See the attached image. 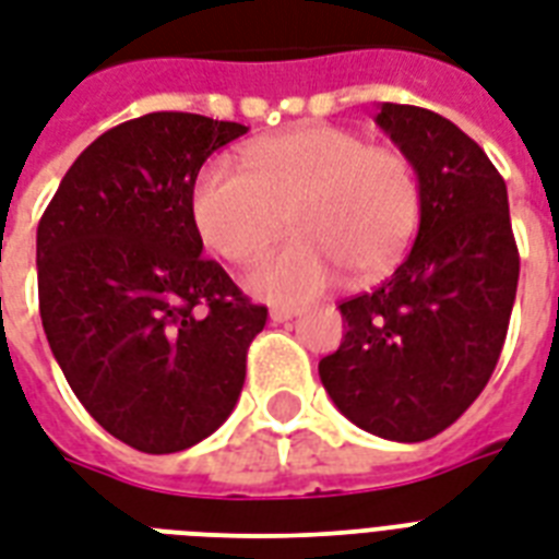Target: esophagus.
Returning <instances> with one entry per match:
<instances>
[{
  "mask_svg": "<svg viewBox=\"0 0 559 559\" xmlns=\"http://www.w3.org/2000/svg\"><path fill=\"white\" fill-rule=\"evenodd\" d=\"M298 310L296 308H272L270 319L272 322H289V319H296Z\"/></svg>",
  "mask_w": 559,
  "mask_h": 559,
  "instance_id": "34e87169",
  "label": "esophagus"
}]
</instances>
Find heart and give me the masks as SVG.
<instances>
[{
	"instance_id": "obj_1",
	"label": "heart",
	"mask_w": 559,
	"mask_h": 559,
	"mask_svg": "<svg viewBox=\"0 0 559 559\" xmlns=\"http://www.w3.org/2000/svg\"><path fill=\"white\" fill-rule=\"evenodd\" d=\"M242 173L207 164L190 190L195 234L228 263H251L289 228L298 234L258 263L249 289L305 301L336 278L372 284L416 234L419 173L404 152L372 146L340 126H298L242 148Z\"/></svg>"
}]
</instances>
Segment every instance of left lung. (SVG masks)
Returning <instances> with one entry per match:
<instances>
[{
  "label": "left lung",
  "instance_id": "1",
  "mask_svg": "<svg viewBox=\"0 0 559 559\" xmlns=\"http://www.w3.org/2000/svg\"><path fill=\"white\" fill-rule=\"evenodd\" d=\"M374 122L419 173V234L381 287L340 305L346 336L319 360L348 421L395 442L445 431L487 386L516 301L507 185L433 110L383 102Z\"/></svg>",
  "mask_w": 559,
  "mask_h": 559
}]
</instances>
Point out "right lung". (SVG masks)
Returning <instances> with one entry per match:
<instances>
[{"mask_svg": "<svg viewBox=\"0 0 559 559\" xmlns=\"http://www.w3.org/2000/svg\"><path fill=\"white\" fill-rule=\"evenodd\" d=\"M240 122L157 110L105 131L67 169L37 225L49 348L84 411L146 454L211 437L240 399L266 325L202 258L190 190Z\"/></svg>", "mask_w": 559, "mask_h": 559, "instance_id": "obj_1", "label": "right lung"}]
</instances>
